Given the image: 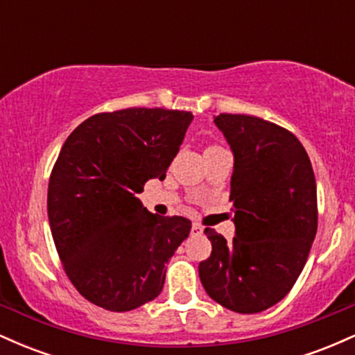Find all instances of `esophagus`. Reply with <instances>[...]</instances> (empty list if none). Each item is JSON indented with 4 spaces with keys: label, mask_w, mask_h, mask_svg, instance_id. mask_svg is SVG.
I'll return each instance as SVG.
<instances>
[{
    "label": "esophagus",
    "mask_w": 355,
    "mask_h": 355,
    "mask_svg": "<svg viewBox=\"0 0 355 355\" xmlns=\"http://www.w3.org/2000/svg\"><path fill=\"white\" fill-rule=\"evenodd\" d=\"M203 232V229L200 225H198V223H191V234L193 235H200Z\"/></svg>",
    "instance_id": "34e87169"
}]
</instances>
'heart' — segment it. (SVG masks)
<instances>
[{"mask_svg":"<svg viewBox=\"0 0 355 355\" xmlns=\"http://www.w3.org/2000/svg\"><path fill=\"white\" fill-rule=\"evenodd\" d=\"M211 148H218V145H210L207 150H211Z\"/></svg>","mask_w":355,"mask_h":355,"instance_id":"heart-1","label":"heart"}]
</instances>
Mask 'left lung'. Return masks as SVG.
<instances>
[{
  "label": "left lung",
  "instance_id": "obj_1",
  "mask_svg": "<svg viewBox=\"0 0 355 355\" xmlns=\"http://www.w3.org/2000/svg\"><path fill=\"white\" fill-rule=\"evenodd\" d=\"M215 125L234 152L229 243L205 229L211 254L198 266L215 302L239 313L272 307L291 292L317 234V189L302 144L282 126L252 115L220 113Z\"/></svg>",
  "mask_w": 355,
  "mask_h": 355
}]
</instances>
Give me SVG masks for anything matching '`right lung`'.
<instances>
[{
    "label": "right lung",
    "mask_w": 355,
    "mask_h": 355,
    "mask_svg": "<svg viewBox=\"0 0 355 355\" xmlns=\"http://www.w3.org/2000/svg\"><path fill=\"white\" fill-rule=\"evenodd\" d=\"M191 120L165 108L96 113L61 146L48 218L68 279L92 304L133 311L164 288L165 263L191 222L150 214L137 195L150 178H165Z\"/></svg>",
    "instance_id": "add662e5"
}]
</instances>
